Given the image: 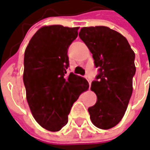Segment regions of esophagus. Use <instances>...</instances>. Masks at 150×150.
Masks as SVG:
<instances>
[{"instance_id":"esophagus-1","label":"esophagus","mask_w":150,"mask_h":150,"mask_svg":"<svg viewBox=\"0 0 150 150\" xmlns=\"http://www.w3.org/2000/svg\"><path fill=\"white\" fill-rule=\"evenodd\" d=\"M86 80L88 81L89 85H90V86H91V78H90L88 76H86Z\"/></svg>"}]
</instances>
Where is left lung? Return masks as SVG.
<instances>
[{
	"instance_id": "left-lung-1",
	"label": "left lung",
	"mask_w": 150,
	"mask_h": 150,
	"mask_svg": "<svg viewBox=\"0 0 150 150\" xmlns=\"http://www.w3.org/2000/svg\"><path fill=\"white\" fill-rule=\"evenodd\" d=\"M79 37L99 70L91 87L97 96L96 105L88 108L91 120L98 128H112L124 116L132 96L135 53L126 38L108 27L82 28Z\"/></svg>"
}]
</instances>
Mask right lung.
<instances>
[{
	"instance_id": "add662e5",
	"label": "right lung",
	"mask_w": 150,
	"mask_h": 150,
	"mask_svg": "<svg viewBox=\"0 0 150 150\" xmlns=\"http://www.w3.org/2000/svg\"><path fill=\"white\" fill-rule=\"evenodd\" d=\"M78 28L44 26L25 50L23 78L27 100L35 120L50 132H58L68 123L73 103L89 88L85 78L67 74L68 50Z\"/></svg>"
}]
</instances>
